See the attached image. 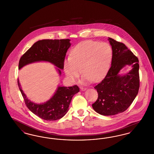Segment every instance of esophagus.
Listing matches in <instances>:
<instances>
[{
    "label": "esophagus",
    "instance_id": "1",
    "mask_svg": "<svg viewBox=\"0 0 154 154\" xmlns=\"http://www.w3.org/2000/svg\"><path fill=\"white\" fill-rule=\"evenodd\" d=\"M81 90V91H85L87 89V88H85V87H80Z\"/></svg>",
    "mask_w": 154,
    "mask_h": 154
}]
</instances>
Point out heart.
<instances>
[{"mask_svg":"<svg viewBox=\"0 0 154 154\" xmlns=\"http://www.w3.org/2000/svg\"><path fill=\"white\" fill-rule=\"evenodd\" d=\"M112 57L110 45L89 40L75 47L70 57L64 60L63 69L67 79L75 82L84 74L82 82L88 83L92 80H100L107 73Z\"/></svg>","mask_w":154,"mask_h":154,"instance_id":"b5f03b06","label":"heart"}]
</instances>
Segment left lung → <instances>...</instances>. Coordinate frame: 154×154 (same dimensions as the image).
<instances>
[{
	"label": "left lung",
	"mask_w": 154,
	"mask_h": 154,
	"mask_svg": "<svg viewBox=\"0 0 154 154\" xmlns=\"http://www.w3.org/2000/svg\"><path fill=\"white\" fill-rule=\"evenodd\" d=\"M112 50L111 65L104 79L94 87L98 98L92 107L103 116H114L127 110L140 87L139 59L124 43L109 37ZM132 69L124 75L119 73L125 66Z\"/></svg>",
	"instance_id": "left-lung-1"
}]
</instances>
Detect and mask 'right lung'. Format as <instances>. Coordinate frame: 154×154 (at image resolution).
I'll list each match as a JSON object with an SVG mask.
<instances>
[{"label":"right lung","instance_id":"obj_1","mask_svg":"<svg viewBox=\"0 0 154 154\" xmlns=\"http://www.w3.org/2000/svg\"><path fill=\"white\" fill-rule=\"evenodd\" d=\"M70 41V39H45L37 42L21 57L18 69L33 62L45 61L57 67L60 75L66 52L71 45ZM18 85L27 107L37 116L47 121H55L63 117L69 110L73 96L80 91L77 85L69 87L59 86L50 100L44 103L37 104L28 99L18 79Z\"/></svg>","mask_w":154,"mask_h":154}]
</instances>
